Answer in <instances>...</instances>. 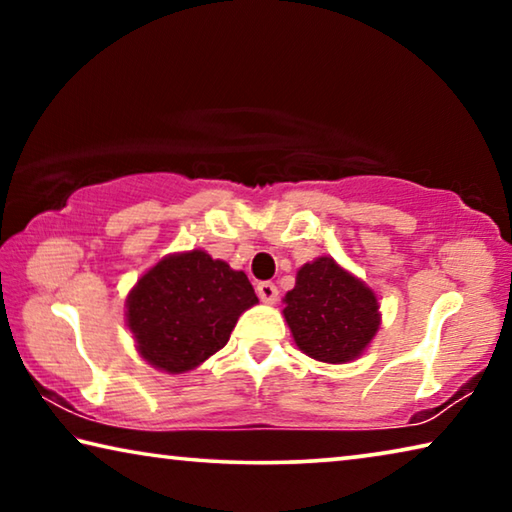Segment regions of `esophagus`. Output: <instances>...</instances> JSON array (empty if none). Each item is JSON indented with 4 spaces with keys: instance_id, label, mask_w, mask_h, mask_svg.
<instances>
[{
    "instance_id": "obj_1",
    "label": "esophagus",
    "mask_w": 512,
    "mask_h": 512,
    "mask_svg": "<svg viewBox=\"0 0 512 512\" xmlns=\"http://www.w3.org/2000/svg\"><path fill=\"white\" fill-rule=\"evenodd\" d=\"M257 296H259V300L266 302V305H275L277 296H280V291H277L273 282H259L257 284Z\"/></svg>"
}]
</instances>
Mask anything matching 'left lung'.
<instances>
[{
  "label": "left lung",
  "mask_w": 512,
  "mask_h": 512,
  "mask_svg": "<svg viewBox=\"0 0 512 512\" xmlns=\"http://www.w3.org/2000/svg\"><path fill=\"white\" fill-rule=\"evenodd\" d=\"M284 318L298 348L323 363L361 357L381 325L375 291L332 257H318L298 271L284 296Z\"/></svg>",
  "instance_id": "left-lung-1"
}]
</instances>
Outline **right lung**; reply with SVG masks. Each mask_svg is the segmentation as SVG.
Here are the masks:
<instances>
[{
    "instance_id": "1",
    "label": "right lung",
    "mask_w": 512,
    "mask_h": 512,
    "mask_svg": "<svg viewBox=\"0 0 512 512\" xmlns=\"http://www.w3.org/2000/svg\"><path fill=\"white\" fill-rule=\"evenodd\" d=\"M257 302L244 271L189 250L160 259L137 280L126 298V323L144 361L180 375L219 352Z\"/></svg>"
}]
</instances>
